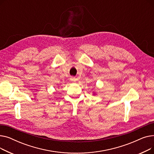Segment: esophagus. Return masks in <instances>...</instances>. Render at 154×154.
<instances>
[{"label":"esophagus","mask_w":154,"mask_h":154,"mask_svg":"<svg viewBox=\"0 0 154 154\" xmlns=\"http://www.w3.org/2000/svg\"><path fill=\"white\" fill-rule=\"evenodd\" d=\"M70 80H72V81H75L76 79L75 77H71L70 78Z\"/></svg>","instance_id":"esophagus-1"}]
</instances>
